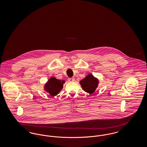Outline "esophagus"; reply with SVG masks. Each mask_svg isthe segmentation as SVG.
I'll return each instance as SVG.
<instances>
[{
    "instance_id": "1",
    "label": "esophagus",
    "mask_w": 147,
    "mask_h": 147,
    "mask_svg": "<svg viewBox=\"0 0 147 147\" xmlns=\"http://www.w3.org/2000/svg\"><path fill=\"white\" fill-rule=\"evenodd\" d=\"M74 80H75V78H69V79H68V81L69 82H74Z\"/></svg>"
}]
</instances>
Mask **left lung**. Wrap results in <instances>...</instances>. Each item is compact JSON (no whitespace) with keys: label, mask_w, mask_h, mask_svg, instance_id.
<instances>
[{"label":"left lung","mask_w":147,"mask_h":147,"mask_svg":"<svg viewBox=\"0 0 147 147\" xmlns=\"http://www.w3.org/2000/svg\"><path fill=\"white\" fill-rule=\"evenodd\" d=\"M79 83L84 91L91 94L98 88L99 81L97 78H95L91 74H89L81 80Z\"/></svg>","instance_id":"left-lung-1"}]
</instances>
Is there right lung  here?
Here are the masks:
<instances>
[{"label":"right lung","instance_id":"right-lung-1","mask_svg":"<svg viewBox=\"0 0 147 147\" xmlns=\"http://www.w3.org/2000/svg\"><path fill=\"white\" fill-rule=\"evenodd\" d=\"M65 80L57 79L54 77H51L45 84L44 90L48 92L52 96H55L63 89V84Z\"/></svg>","mask_w":147,"mask_h":147}]
</instances>
